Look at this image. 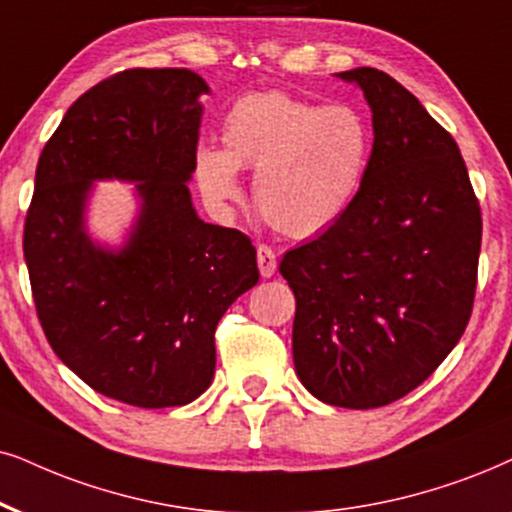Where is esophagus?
Masks as SVG:
<instances>
[{
	"label": "esophagus",
	"instance_id": "1",
	"mask_svg": "<svg viewBox=\"0 0 512 512\" xmlns=\"http://www.w3.org/2000/svg\"><path fill=\"white\" fill-rule=\"evenodd\" d=\"M257 267H260V274L264 278L276 274L278 262H276V252H274V248H271V245H267V243L257 245Z\"/></svg>",
	"mask_w": 512,
	"mask_h": 512
}]
</instances>
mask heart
Instances as JSON below:
<instances>
[{
  "label": "heart",
  "instance_id": "1",
  "mask_svg": "<svg viewBox=\"0 0 512 512\" xmlns=\"http://www.w3.org/2000/svg\"><path fill=\"white\" fill-rule=\"evenodd\" d=\"M222 146H198L205 196L241 191L238 167H255V203L288 236L328 229L357 198L371 158V129L352 106H319L283 92L245 94L226 113Z\"/></svg>",
  "mask_w": 512,
  "mask_h": 512
}]
</instances>
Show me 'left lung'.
<instances>
[{
	"instance_id": "obj_1",
	"label": "left lung",
	"mask_w": 512,
	"mask_h": 512,
	"mask_svg": "<svg viewBox=\"0 0 512 512\" xmlns=\"http://www.w3.org/2000/svg\"><path fill=\"white\" fill-rule=\"evenodd\" d=\"M357 82L373 151L357 198L278 271L295 293L293 359L316 399L378 409L428 380L468 326L482 243L480 200L454 137L375 68Z\"/></svg>"
}]
</instances>
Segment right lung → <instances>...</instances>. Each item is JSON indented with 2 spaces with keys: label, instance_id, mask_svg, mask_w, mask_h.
Listing matches in <instances>:
<instances>
[{
  "label": "right lung",
  "instance_id": "obj_1",
  "mask_svg": "<svg viewBox=\"0 0 512 512\" xmlns=\"http://www.w3.org/2000/svg\"><path fill=\"white\" fill-rule=\"evenodd\" d=\"M186 68H129L84 92L44 146L23 229L37 319L56 357L106 397L167 409L208 390L215 331L260 281L236 229L196 215L200 94ZM94 178L139 180L125 249L94 246L83 205Z\"/></svg>",
  "mask_w": 512,
  "mask_h": 512
}]
</instances>
